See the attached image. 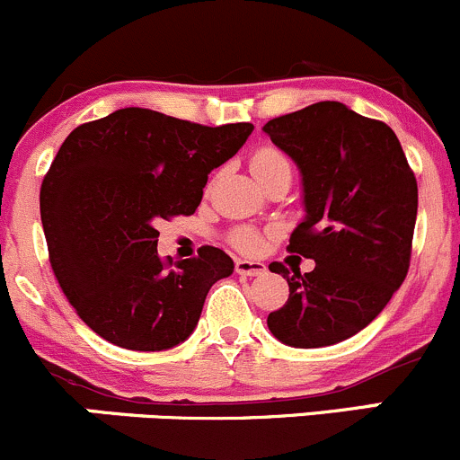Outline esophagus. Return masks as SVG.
Instances as JSON below:
<instances>
[{"mask_svg": "<svg viewBox=\"0 0 460 460\" xmlns=\"http://www.w3.org/2000/svg\"><path fill=\"white\" fill-rule=\"evenodd\" d=\"M264 270H267V267H264V262H260V260H235V273L240 275H262Z\"/></svg>", "mask_w": 460, "mask_h": 460, "instance_id": "obj_1", "label": "esophagus"}]
</instances>
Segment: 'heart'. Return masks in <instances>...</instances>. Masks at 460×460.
<instances>
[{"mask_svg": "<svg viewBox=\"0 0 460 460\" xmlns=\"http://www.w3.org/2000/svg\"><path fill=\"white\" fill-rule=\"evenodd\" d=\"M278 165H288V161L282 156V154L275 152V149H260V152L253 156V161H251V172H260V169H269ZM234 244L244 251H255L260 246V238L258 234H253V231L240 229L234 234Z\"/></svg>", "mask_w": 460, "mask_h": 460, "instance_id": "obj_1", "label": "heart"}]
</instances>
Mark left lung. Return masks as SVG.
<instances>
[{
  "label": "left lung",
  "instance_id": "1",
  "mask_svg": "<svg viewBox=\"0 0 460 460\" xmlns=\"http://www.w3.org/2000/svg\"><path fill=\"white\" fill-rule=\"evenodd\" d=\"M262 129L302 176L304 220L288 251L315 260L304 275L269 264L288 282L269 331L293 348L340 344L384 311L408 275L417 178L388 125L337 101L278 116Z\"/></svg>",
  "mask_w": 460,
  "mask_h": 460
}]
</instances>
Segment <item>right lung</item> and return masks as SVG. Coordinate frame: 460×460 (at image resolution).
<instances>
[{"label":"right lung","instance_id":"add662e5","mask_svg":"<svg viewBox=\"0 0 460 460\" xmlns=\"http://www.w3.org/2000/svg\"><path fill=\"white\" fill-rule=\"evenodd\" d=\"M251 123L220 128L123 108L72 129L39 196L50 264L76 315L128 350H167L198 326L205 297L234 273L216 246L161 260L156 222L191 216L207 178Z\"/></svg>","mask_w":460,"mask_h":460}]
</instances>
